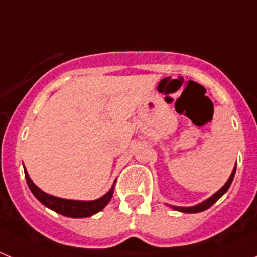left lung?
I'll return each mask as SVG.
<instances>
[{"instance_id": "1", "label": "left lung", "mask_w": 257, "mask_h": 257, "mask_svg": "<svg viewBox=\"0 0 257 257\" xmlns=\"http://www.w3.org/2000/svg\"><path fill=\"white\" fill-rule=\"evenodd\" d=\"M235 172H236V165H235L234 170H232L231 175H230L229 180L225 183V185L222 186L219 191H216L214 195L210 196V198L206 199L205 201H203V203L198 204V205H195V206H189V208H183V206H172V205H170V208H173L174 210H177V211H180V212H186V214H195V212H201V211H204V210L209 209L210 206L214 205V204L216 203V201L219 200V199L221 198L225 193H226L227 189H229L230 185H231L232 180H234Z\"/></svg>"}]
</instances>
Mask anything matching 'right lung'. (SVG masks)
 Here are the masks:
<instances>
[{
	"instance_id": "1",
	"label": "right lung",
	"mask_w": 257,
	"mask_h": 257,
	"mask_svg": "<svg viewBox=\"0 0 257 257\" xmlns=\"http://www.w3.org/2000/svg\"><path fill=\"white\" fill-rule=\"evenodd\" d=\"M25 177H26V181H27L28 188H30V190L32 191V194L37 198V200L40 201V203H42L43 205L47 206L48 209L53 210V211L68 217H88L97 214V212H99L100 210L104 209L105 206L108 205V203L110 201V199H112L113 193H114V184H115V181H114L110 190L108 191L105 195H103L102 198L97 199V200L79 201V200H68V199L57 198V196L49 195V194L42 191L35 183H33L32 180H31L26 168H25Z\"/></svg>"
}]
</instances>
